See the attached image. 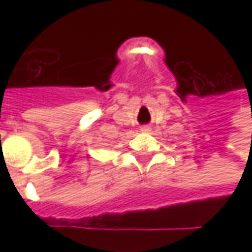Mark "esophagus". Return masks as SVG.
Masks as SVG:
<instances>
[{
	"mask_svg": "<svg viewBox=\"0 0 252 252\" xmlns=\"http://www.w3.org/2000/svg\"><path fill=\"white\" fill-rule=\"evenodd\" d=\"M151 131V128L148 126H140V132H143V133H148V132Z\"/></svg>",
	"mask_w": 252,
	"mask_h": 252,
	"instance_id": "34e87169",
	"label": "esophagus"
}]
</instances>
